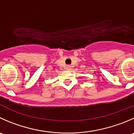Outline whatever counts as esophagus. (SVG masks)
<instances>
[{
  "mask_svg": "<svg viewBox=\"0 0 134 134\" xmlns=\"http://www.w3.org/2000/svg\"><path fill=\"white\" fill-rule=\"evenodd\" d=\"M66 69L69 70L70 69V66H67V67H66Z\"/></svg>",
  "mask_w": 134,
  "mask_h": 134,
  "instance_id": "esophagus-1",
  "label": "esophagus"
}]
</instances>
